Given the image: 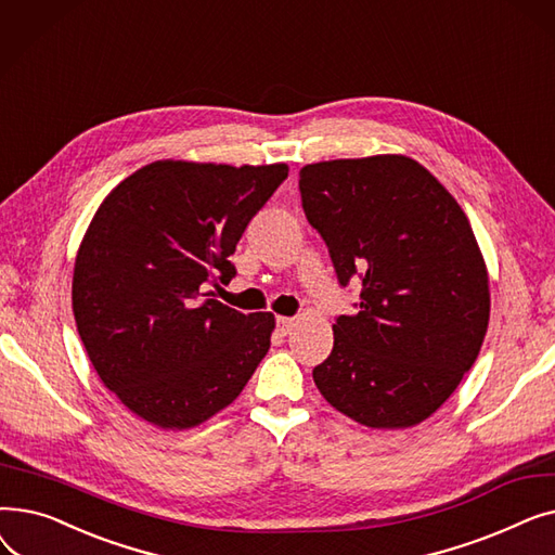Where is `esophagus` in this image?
<instances>
[{"mask_svg": "<svg viewBox=\"0 0 555 555\" xmlns=\"http://www.w3.org/2000/svg\"><path fill=\"white\" fill-rule=\"evenodd\" d=\"M295 326H297L295 317H276V328L281 331V335H289Z\"/></svg>", "mask_w": 555, "mask_h": 555, "instance_id": "34e87169", "label": "esophagus"}]
</instances>
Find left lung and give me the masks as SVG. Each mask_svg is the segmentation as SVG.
<instances>
[{
	"label": "left lung",
	"mask_w": 555,
	"mask_h": 555,
	"mask_svg": "<svg viewBox=\"0 0 555 555\" xmlns=\"http://www.w3.org/2000/svg\"><path fill=\"white\" fill-rule=\"evenodd\" d=\"M301 207L341 287L360 279L353 314L333 324L317 389L366 427L431 416L475 364L488 328V274L473 227L446 186L402 155L308 164Z\"/></svg>",
	"instance_id": "1"
}]
</instances>
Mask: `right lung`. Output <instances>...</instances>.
Here are the masks:
<instances>
[{"label":"right lung","mask_w":555,"mask_h":555,"mask_svg":"<svg viewBox=\"0 0 555 555\" xmlns=\"http://www.w3.org/2000/svg\"><path fill=\"white\" fill-rule=\"evenodd\" d=\"M287 178L285 164L153 162L116 186L80 243L72 306L103 385L132 414L186 429L238 398L270 348L272 312L207 293Z\"/></svg>","instance_id":"1"}]
</instances>
